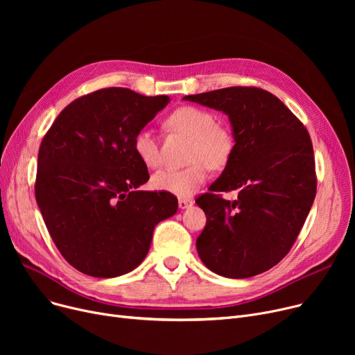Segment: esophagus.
<instances>
[{"label": "esophagus", "instance_id": "34e87169", "mask_svg": "<svg viewBox=\"0 0 355 355\" xmlns=\"http://www.w3.org/2000/svg\"><path fill=\"white\" fill-rule=\"evenodd\" d=\"M178 206H180V209H189L190 206H193V200H190V198H180L178 200Z\"/></svg>", "mask_w": 355, "mask_h": 355}]
</instances>
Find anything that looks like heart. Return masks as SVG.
Wrapping results in <instances>:
<instances>
[{
  "instance_id": "1",
  "label": "heart",
  "mask_w": 355,
  "mask_h": 355,
  "mask_svg": "<svg viewBox=\"0 0 355 355\" xmlns=\"http://www.w3.org/2000/svg\"><path fill=\"white\" fill-rule=\"evenodd\" d=\"M166 125L178 132L193 138L189 161L193 162L182 170H161L153 175L151 185L164 193L178 197H190L207 180L209 168L221 170L234 153L233 130L217 121L213 112L185 105L173 110ZM137 157L149 168L161 164L159 145L149 128H141L132 141Z\"/></svg>"
}]
</instances>
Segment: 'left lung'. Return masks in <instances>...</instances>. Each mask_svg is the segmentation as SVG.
I'll list each match as a JSON object with an SVG mask.
<instances>
[{"instance_id": "8db88e82", "label": "left lung", "mask_w": 355, "mask_h": 355, "mask_svg": "<svg viewBox=\"0 0 355 355\" xmlns=\"http://www.w3.org/2000/svg\"><path fill=\"white\" fill-rule=\"evenodd\" d=\"M225 112L234 153L225 171L196 202L207 217L197 237L202 263L217 275L245 279L263 273L289 253L316 194L311 137L270 92L254 86L184 96ZM238 190L233 202L221 191Z\"/></svg>"}]
</instances>
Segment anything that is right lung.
Here are the masks:
<instances>
[{
  "label": "right lung",
  "mask_w": 355,
  "mask_h": 355,
  "mask_svg": "<svg viewBox=\"0 0 355 355\" xmlns=\"http://www.w3.org/2000/svg\"><path fill=\"white\" fill-rule=\"evenodd\" d=\"M168 96L106 87L69 103L44 135L37 161L35 200L62 256L93 277L134 270L155 226L175 214L177 197L138 190L149 180L135 134Z\"/></svg>",
  "instance_id": "1"
}]
</instances>
